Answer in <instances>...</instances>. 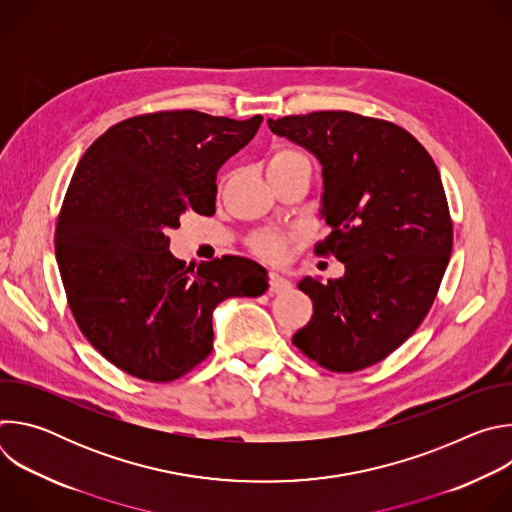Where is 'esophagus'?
Segmentation results:
<instances>
[{
  "label": "esophagus",
  "instance_id": "34e87169",
  "mask_svg": "<svg viewBox=\"0 0 512 512\" xmlns=\"http://www.w3.org/2000/svg\"><path fill=\"white\" fill-rule=\"evenodd\" d=\"M291 287V283L283 277V275H279V273H269V289L271 291H275V294H283V291H287Z\"/></svg>",
  "mask_w": 512,
  "mask_h": 512
}]
</instances>
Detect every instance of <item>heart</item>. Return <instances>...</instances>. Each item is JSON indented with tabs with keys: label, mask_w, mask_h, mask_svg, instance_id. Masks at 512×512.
Wrapping results in <instances>:
<instances>
[{
	"label": "heart",
	"mask_w": 512,
	"mask_h": 512,
	"mask_svg": "<svg viewBox=\"0 0 512 512\" xmlns=\"http://www.w3.org/2000/svg\"><path fill=\"white\" fill-rule=\"evenodd\" d=\"M302 166H310L308 158L300 150L285 148L283 145V148H277L269 156L267 174H269V180H273V178H279V176L296 170V168H302ZM285 245H287V235H283L279 231H261L251 237L253 253L269 263H277L283 257Z\"/></svg>",
	"instance_id": "heart-1"
}]
</instances>
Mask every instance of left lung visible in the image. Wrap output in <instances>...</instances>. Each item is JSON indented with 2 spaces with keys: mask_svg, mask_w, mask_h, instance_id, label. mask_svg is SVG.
Wrapping results in <instances>:
<instances>
[{
  "mask_svg": "<svg viewBox=\"0 0 512 512\" xmlns=\"http://www.w3.org/2000/svg\"><path fill=\"white\" fill-rule=\"evenodd\" d=\"M267 125L322 164L320 216L332 231L316 253L346 269L298 283L314 314L291 342L328 371L367 369L419 328L440 289L454 241L440 172L391 121L316 111Z\"/></svg>",
  "mask_w": 512,
  "mask_h": 512,
  "instance_id": "1",
  "label": "left lung"
}]
</instances>
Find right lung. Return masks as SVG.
I'll return each mask as SVG.
<instances>
[{
    "instance_id": "right-lung-1",
    "label": "right lung",
    "mask_w": 512,
    "mask_h": 512,
    "mask_svg": "<svg viewBox=\"0 0 512 512\" xmlns=\"http://www.w3.org/2000/svg\"><path fill=\"white\" fill-rule=\"evenodd\" d=\"M261 121L192 109L137 115L109 127L72 174L54 233L66 300L87 340L127 375H186L212 350L214 308L269 287L251 259L186 265L168 237L184 212L214 214L218 168Z\"/></svg>"
}]
</instances>
